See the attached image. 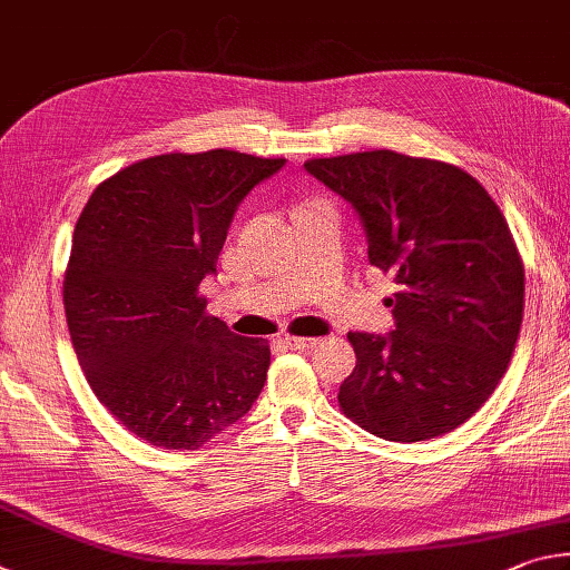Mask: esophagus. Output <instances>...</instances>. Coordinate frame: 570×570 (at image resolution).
Listing matches in <instances>:
<instances>
[{
    "mask_svg": "<svg viewBox=\"0 0 570 570\" xmlns=\"http://www.w3.org/2000/svg\"><path fill=\"white\" fill-rule=\"evenodd\" d=\"M279 343H283L285 347H291V351H313V347L317 345L315 337H291V335H285Z\"/></svg>",
    "mask_w": 570,
    "mask_h": 570,
    "instance_id": "esophagus-1",
    "label": "esophagus"
}]
</instances>
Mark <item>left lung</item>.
<instances>
[{
    "mask_svg": "<svg viewBox=\"0 0 570 570\" xmlns=\"http://www.w3.org/2000/svg\"><path fill=\"white\" fill-rule=\"evenodd\" d=\"M305 169L355 209L367 259L397 285L393 331L347 335L357 363L343 413L395 443L455 431L501 383L521 333L525 275L503 213L461 167L393 149Z\"/></svg>",
    "mask_w": 570,
    "mask_h": 570,
    "instance_id": "8db88e82",
    "label": "left lung"
}]
</instances>
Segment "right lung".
Segmentation results:
<instances>
[{
	"instance_id": "add662e5",
	"label": "right lung",
	"mask_w": 570,
	"mask_h": 570,
	"mask_svg": "<svg viewBox=\"0 0 570 570\" xmlns=\"http://www.w3.org/2000/svg\"><path fill=\"white\" fill-rule=\"evenodd\" d=\"M283 167L233 149L157 155L87 199L65 273L69 335L99 403L142 441L193 451L263 391L267 341L207 315L197 287L239 203Z\"/></svg>"
}]
</instances>
